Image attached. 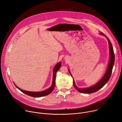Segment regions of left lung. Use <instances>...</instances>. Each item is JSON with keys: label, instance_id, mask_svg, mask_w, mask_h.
I'll list each match as a JSON object with an SVG mask.
<instances>
[{"label": "left lung", "instance_id": "left-lung-1", "mask_svg": "<svg viewBox=\"0 0 122 122\" xmlns=\"http://www.w3.org/2000/svg\"><path fill=\"white\" fill-rule=\"evenodd\" d=\"M100 34L103 36H104L108 40V44H109V51H110V60L109 62V64L108 65V67L107 68V70L106 71V73L105 74L104 76H103V78L100 80L96 84H95L94 86L88 87V88H79L77 87L74 83V80L73 81V86L75 87V89L80 92L83 93H93L95 92L98 90H99L108 82L109 80L110 76H111L112 71V69L113 67V65L114 63V61H115V55L113 51V49L112 46V44L110 42L109 39L107 37V36L104 34L103 32H100ZM70 74L72 76L70 71H69ZM73 78V77H72Z\"/></svg>", "mask_w": 122, "mask_h": 122}]
</instances>
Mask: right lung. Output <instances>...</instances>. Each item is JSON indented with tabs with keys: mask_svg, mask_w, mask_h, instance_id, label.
<instances>
[{
	"mask_svg": "<svg viewBox=\"0 0 122 122\" xmlns=\"http://www.w3.org/2000/svg\"><path fill=\"white\" fill-rule=\"evenodd\" d=\"M61 62H59L55 66V67L53 69V79H52V84L51 85V86L48 89L42 92H28V91H24L20 89L19 87H18V86H17L15 84V86L18 88V89L21 91L22 92H23L24 93H25V94H27L29 96H31V97H43V96H45L46 95H49V94H50L52 91L53 90L54 86H55V77H56V72L59 70V69L61 67Z\"/></svg>",
	"mask_w": 122,
	"mask_h": 122,
	"instance_id": "obj_1",
	"label": "right lung"
}]
</instances>
